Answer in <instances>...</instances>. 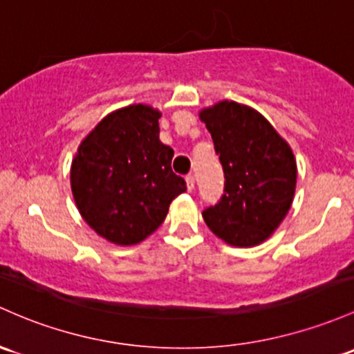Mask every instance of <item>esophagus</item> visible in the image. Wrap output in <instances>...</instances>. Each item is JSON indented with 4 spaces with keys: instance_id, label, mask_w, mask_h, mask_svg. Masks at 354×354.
I'll return each mask as SVG.
<instances>
[{
    "instance_id": "obj_1",
    "label": "esophagus",
    "mask_w": 354,
    "mask_h": 354,
    "mask_svg": "<svg viewBox=\"0 0 354 354\" xmlns=\"http://www.w3.org/2000/svg\"><path fill=\"white\" fill-rule=\"evenodd\" d=\"M187 185H188L189 192L195 188V176H193V174H188V176H187Z\"/></svg>"
}]
</instances>
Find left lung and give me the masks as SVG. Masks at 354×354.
Returning a JSON list of instances; mask_svg holds the SVG:
<instances>
[{
	"instance_id": "1",
	"label": "left lung",
	"mask_w": 354,
	"mask_h": 354,
	"mask_svg": "<svg viewBox=\"0 0 354 354\" xmlns=\"http://www.w3.org/2000/svg\"><path fill=\"white\" fill-rule=\"evenodd\" d=\"M225 174L221 202L202 212L208 229L229 245L265 243L292 207L297 161L292 147L251 106L218 102L200 110Z\"/></svg>"
}]
</instances>
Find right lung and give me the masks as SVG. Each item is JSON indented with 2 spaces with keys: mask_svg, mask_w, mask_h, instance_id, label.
<instances>
[{
  "mask_svg": "<svg viewBox=\"0 0 354 354\" xmlns=\"http://www.w3.org/2000/svg\"><path fill=\"white\" fill-rule=\"evenodd\" d=\"M159 118L161 111L144 103L111 111L81 140L73 159L77 210L111 244L142 243L187 192L171 169L174 151L159 140Z\"/></svg>",
  "mask_w": 354,
  "mask_h": 354,
  "instance_id": "1",
  "label": "right lung"
}]
</instances>
